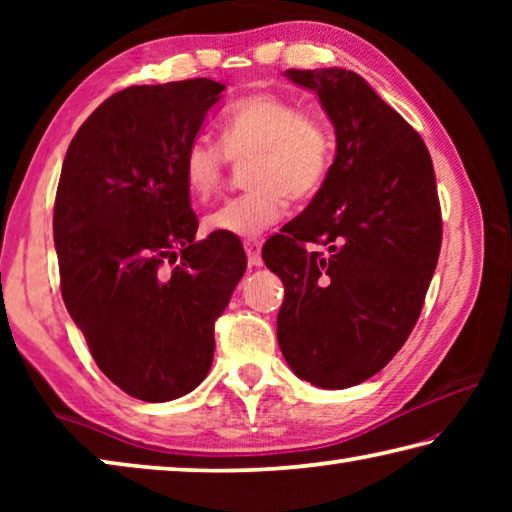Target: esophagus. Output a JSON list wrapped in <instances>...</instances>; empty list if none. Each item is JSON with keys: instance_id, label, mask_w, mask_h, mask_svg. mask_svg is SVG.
<instances>
[{"instance_id": "obj_1", "label": "esophagus", "mask_w": 512, "mask_h": 512, "mask_svg": "<svg viewBox=\"0 0 512 512\" xmlns=\"http://www.w3.org/2000/svg\"><path fill=\"white\" fill-rule=\"evenodd\" d=\"M244 248H246V255H248V266L250 268H257L262 266V244L259 241H244Z\"/></svg>"}]
</instances>
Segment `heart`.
<instances>
[{
	"instance_id": "b5f03b06",
	"label": "heart",
	"mask_w": 512,
	"mask_h": 512,
	"mask_svg": "<svg viewBox=\"0 0 512 512\" xmlns=\"http://www.w3.org/2000/svg\"><path fill=\"white\" fill-rule=\"evenodd\" d=\"M221 144L196 137L183 155V180L196 201L219 192L230 160H246L253 187L205 216V230L250 239L282 219L289 198L316 196L334 162V137L325 121L302 115L296 103L273 92H253L232 103L221 124Z\"/></svg>"
}]
</instances>
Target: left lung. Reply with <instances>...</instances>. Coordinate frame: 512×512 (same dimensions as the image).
<instances>
[{
    "label": "left lung",
    "instance_id": "left-lung-1",
    "mask_svg": "<svg viewBox=\"0 0 512 512\" xmlns=\"http://www.w3.org/2000/svg\"><path fill=\"white\" fill-rule=\"evenodd\" d=\"M284 76L318 94L336 155L305 212L266 241L262 257L284 282V359L300 379L336 391L377 375L418 323L443 241L436 173L422 137L359 74Z\"/></svg>",
    "mask_w": 512,
    "mask_h": 512
}]
</instances>
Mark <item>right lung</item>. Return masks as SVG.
I'll use <instances>...</instances> for the list:
<instances>
[{
    "label": "right lung",
    "instance_id": "add662e5",
    "mask_svg": "<svg viewBox=\"0 0 512 512\" xmlns=\"http://www.w3.org/2000/svg\"><path fill=\"white\" fill-rule=\"evenodd\" d=\"M212 79L112 94L69 144L54 244L69 316L112 384L169 402L212 368L214 323L246 271L237 239L196 241L183 155L221 99Z\"/></svg>",
    "mask_w": 512,
    "mask_h": 512
}]
</instances>
